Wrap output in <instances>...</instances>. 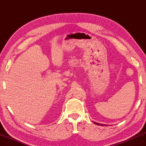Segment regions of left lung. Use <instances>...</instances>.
Instances as JSON below:
<instances>
[{"instance_id":"8db88e82","label":"left lung","mask_w":146,"mask_h":146,"mask_svg":"<svg viewBox=\"0 0 146 146\" xmlns=\"http://www.w3.org/2000/svg\"><path fill=\"white\" fill-rule=\"evenodd\" d=\"M94 123H95V124H97V125H102V126H104V124H102V123H101V124H100V123H97V122H94Z\"/></svg>"}]
</instances>
